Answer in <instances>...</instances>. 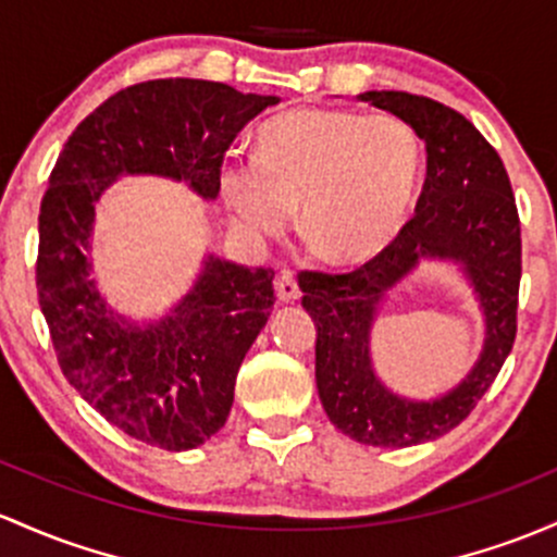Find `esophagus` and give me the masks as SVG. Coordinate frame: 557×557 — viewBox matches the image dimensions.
Listing matches in <instances>:
<instances>
[{"label": "esophagus", "instance_id": "obj_1", "mask_svg": "<svg viewBox=\"0 0 557 557\" xmlns=\"http://www.w3.org/2000/svg\"><path fill=\"white\" fill-rule=\"evenodd\" d=\"M274 293H277L280 301L288 304V301H296V298L301 296V288H298L296 277H293L290 272H283L277 280H274Z\"/></svg>", "mask_w": 557, "mask_h": 557}]
</instances>
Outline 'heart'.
Listing matches in <instances>:
<instances>
[{"mask_svg":"<svg viewBox=\"0 0 557 557\" xmlns=\"http://www.w3.org/2000/svg\"><path fill=\"white\" fill-rule=\"evenodd\" d=\"M420 163L418 134L396 115L298 108L261 126L259 156L224 158L219 193L253 237L283 235L301 206L309 246L357 264L399 230Z\"/></svg>","mask_w":557,"mask_h":557,"instance_id":"1","label":"heart"}]
</instances>
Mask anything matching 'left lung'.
<instances>
[{"label": "left lung", "instance_id": "left-lung-1", "mask_svg": "<svg viewBox=\"0 0 557 557\" xmlns=\"http://www.w3.org/2000/svg\"><path fill=\"white\" fill-rule=\"evenodd\" d=\"M425 143V182L414 216L375 259L354 272H307L304 309L317 325V391L330 423L368 447H414L468 418L516 341L521 222L503 158L462 113L409 91H364ZM423 258L457 260L487 317L480 362L457 389L414 403L371 370L369 330L382 296Z\"/></svg>", "mask_w": 557, "mask_h": 557}]
</instances>
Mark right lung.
Returning <instances> with one entry per match:
<instances>
[{
  "label": "right lung",
  "mask_w": 557,
  "mask_h": 557,
  "mask_svg": "<svg viewBox=\"0 0 557 557\" xmlns=\"http://www.w3.org/2000/svg\"><path fill=\"white\" fill-rule=\"evenodd\" d=\"M277 102L203 78L134 84L76 126L50 174L36 290L60 370L108 423L150 447L195 449L227 423L237 370L272 314L274 272L209 256L171 314L139 327L89 277L95 203L124 174L169 176L213 200L232 139Z\"/></svg>",
  "instance_id": "obj_1"
}]
</instances>
